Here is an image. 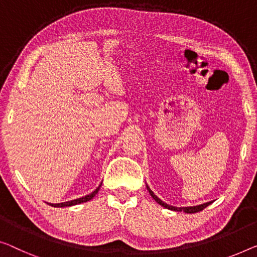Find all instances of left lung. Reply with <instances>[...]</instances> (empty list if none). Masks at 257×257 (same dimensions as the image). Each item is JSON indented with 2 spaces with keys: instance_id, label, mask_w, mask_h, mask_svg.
<instances>
[{
  "instance_id": "obj_1",
  "label": "left lung",
  "mask_w": 257,
  "mask_h": 257,
  "mask_svg": "<svg viewBox=\"0 0 257 257\" xmlns=\"http://www.w3.org/2000/svg\"><path fill=\"white\" fill-rule=\"evenodd\" d=\"M147 189H148L149 193H150V195L152 196L153 200H155L157 203H158V204H160L162 206H164V208H166V209H168V210H173V211H180V212L183 211V212H186V213H196V212L202 211L203 209H205L206 206L210 205V204H211V203H212L211 201H210V202L203 203V204H200V205H194V206H180V208H179V206H173V205L167 204V203H165V202H163L158 196H156L155 193H153V191L150 189V187H149L148 185H147Z\"/></svg>"
}]
</instances>
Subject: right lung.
<instances>
[{"label": "right lung", "instance_id": "right-lung-1", "mask_svg": "<svg viewBox=\"0 0 257 257\" xmlns=\"http://www.w3.org/2000/svg\"><path fill=\"white\" fill-rule=\"evenodd\" d=\"M102 183V182H101ZM101 183L99 185V187L94 191H92L91 194L86 195V196H83V197H79V198H76V200H72V201H68V202H63V203H47L51 206H54V208H64V206H71V205H77L80 204V203H85L87 201H91L92 198L95 196V194L98 193V190L100 189L101 187Z\"/></svg>", "mask_w": 257, "mask_h": 257}]
</instances>
